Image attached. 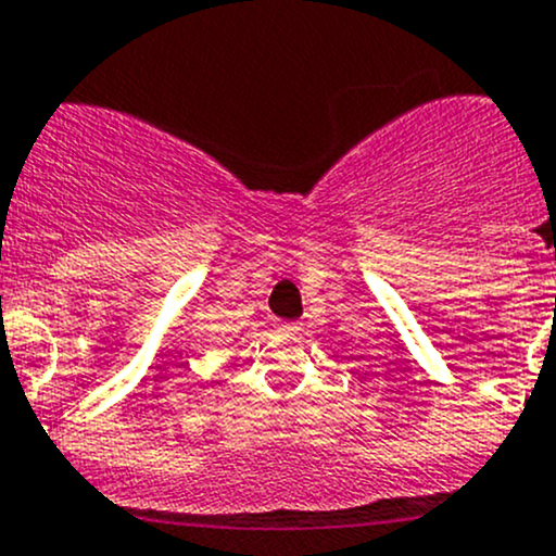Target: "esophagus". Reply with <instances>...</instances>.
<instances>
[{"instance_id": "34e87169", "label": "esophagus", "mask_w": 556, "mask_h": 556, "mask_svg": "<svg viewBox=\"0 0 556 556\" xmlns=\"http://www.w3.org/2000/svg\"><path fill=\"white\" fill-rule=\"evenodd\" d=\"M279 330H282V333H299L301 325L299 323H279Z\"/></svg>"}]
</instances>
